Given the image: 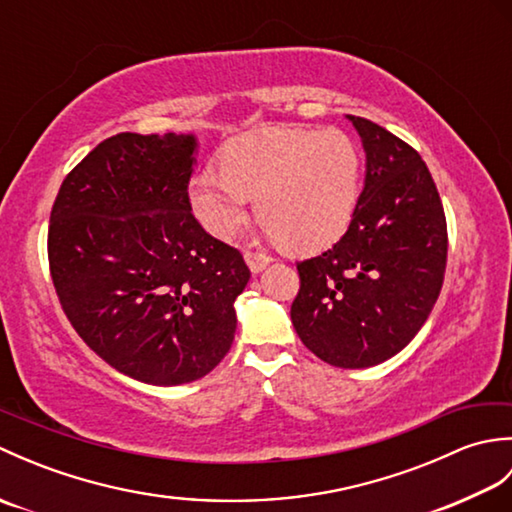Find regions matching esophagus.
<instances>
[{
	"label": "esophagus",
	"instance_id": "esophagus-1",
	"mask_svg": "<svg viewBox=\"0 0 512 512\" xmlns=\"http://www.w3.org/2000/svg\"><path fill=\"white\" fill-rule=\"evenodd\" d=\"M244 259H246V264H248V268L253 270V273H262V270L273 262V257L270 255H266V253H259V250H246L244 253Z\"/></svg>",
	"mask_w": 512,
	"mask_h": 512
}]
</instances>
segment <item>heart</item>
Here are the masks:
<instances>
[{"label":"heart","mask_w":512,"mask_h":512,"mask_svg":"<svg viewBox=\"0 0 512 512\" xmlns=\"http://www.w3.org/2000/svg\"><path fill=\"white\" fill-rule=\"evenodd\" d=\"M217 169L189 180V202L217 239L235 237L248 200L266 233L295 253L339 242L361 198L363 154L341 129L266 127L237 136L217 154Z\"/></svg>","instance_id":"heart-1"}]
</instances>
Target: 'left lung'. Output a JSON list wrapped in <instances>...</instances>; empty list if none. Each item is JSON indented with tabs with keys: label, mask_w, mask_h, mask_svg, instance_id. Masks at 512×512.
Returning <instances> with one entry per match:
<instances>
[{
	"label": "left lung",
	"mask_w": 512,
	"mask_h": 512,
	"mask_svg": "<svg viewBox=\"0 0 512 512\" xmlns=\"http://www.w3.org/2000/svg\"><path fill=\"white\" fill-rule=\"evenodd\" d=\"M365 149V184L345 235L299 262L290 319L321 361L372 367L427 321L447 268V217L424 160L405 140L347 116Z\"/></svg>",
	"instance_id": "left-lung-1"
}]
</instances>
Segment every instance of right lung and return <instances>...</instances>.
Instances as JSON below:
<instances>
[{
	"instance_id": "1",
	"label": "right lung",
	"mask_w": 512,
	"mask_h": 512,
	"mask_svg": "<svg viewBox=\"0 0 512 512\" xmlns=\"http://www.w3.org/2000/svg\"><path fill=\"white\" fill-rule=\"evenodd\" d=\"M193 134L123 132L54 200L48 259L65 317L107 365L147 385L206 376L231 350L250 270L195 220Z\"/></svg>"
}]
</instances>
